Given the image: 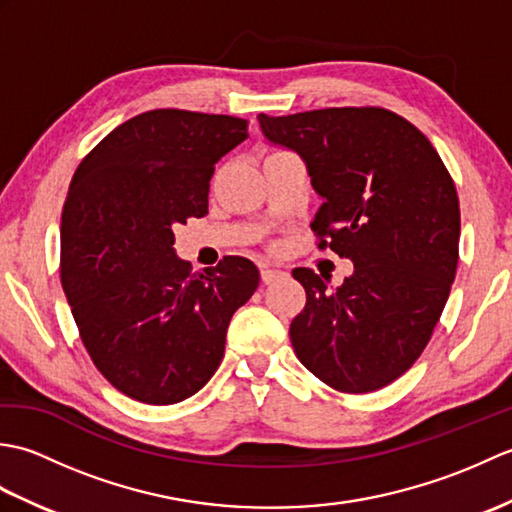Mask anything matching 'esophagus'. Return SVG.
<instances>
[{"mask_svg": "<svg viewBox=\"0 0 512 512\" xmlns=\"http://www.w3.org/2000/svg\"><path fill=\"white\" fill-rule=\"evenodd\" d=\"M281 277H286L284 270L273 268V266H264L262 268V281H264V284H273V281H277Z\"/></svg>", "mask_w": 512, "mask_h": 512, "instance_id": "esophagus-1", "label": "esophagus"}]
</instances>
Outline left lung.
<instances>
[{
	"label": "left lung",
	"mask_w": 512,
	"mask_h": 512,
	"mask_svg": "<svg viewBox=\"0 0 512 512\" xmlns=\"http://www.w3.org/2000/svg\"><path fill=\"white\" fill-rule=\"evenodd\" d=\"M257 118L270 143L306 162L323 200L310 224L319 248L354 264L334 290L310 268L292 270L306 288L290 323L297 358L343 394L394 383L427 347L458 268L447 167L418 127L383 107Z\"/></svg>",
	"instance_id": "left-lung-1"
}]
</instances>
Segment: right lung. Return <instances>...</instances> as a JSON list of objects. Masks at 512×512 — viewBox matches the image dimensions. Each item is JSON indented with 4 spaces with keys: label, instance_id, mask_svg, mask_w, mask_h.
<instances>
[{
    "label": "right lung",
    "instance_id": "add662e5",
    "mask_svg": "<svg viewBox=\"0 0 512 512\" xmlns=\"http://www.w3.org/2000/svg\"><path fill=\"white\" fill-rule=\"evenodd\" d=\"M248 138L224 114L151 110L81 160L61 213V284L96 369L125 396L173 405L220 367L259 270L224 257L191 273L173 226L209 213L215 162Z\"/></svg>",
    "mask_w": 512,
    "mask_h": 512
}]
</instances>
